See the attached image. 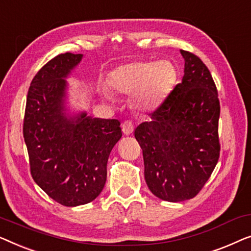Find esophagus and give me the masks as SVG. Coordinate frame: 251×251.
<instances>
[{"mask_svg": "<svg viewBox=\"0 0 251 251\" xmlns=\"http://www.w3.org/2000/svg\"><path fill=\"white\" fill-rule=\"evenodd\" d=\"M122 129H123V133H124L125 135H129V134H132L134 130V124L132 122L126 121L122 124Z\"/></svg>", "mask_w": 251, "mask_h": 251, "instance_id": "obj_1", "label": "esophagus"}]
</instances>
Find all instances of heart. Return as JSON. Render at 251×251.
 <instances>
[{
  "instance_id": "obj_1",
  "label": "heart",
  "mask_w": 251,
  "mask_h": 251,
  "mask_svg": "<svg viewBox=\"0 0 251 251\" xmlns=\"http://www.w3.org/2000/svg\"><path fill=\"white\" fill-rule=\"evenodd\" d=\"M176 80V69L172 62L136 61L118 67L109 76V85L117 94L134 95L133 105L141 111L153 110L167 97ZM105 100H112L104 91Z\"/></svg>"
}]
</instances>
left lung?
<instances>
[{
    "instance_id": "obj_1",
    "label": "left lung",
    "mask_w": 251,
    "mask_h": 251,
    "mask_svg": "<svg viewBox=\"0 0 251 251\" xmlns=\"http://www.w3.org/2000/svg\"><path fill=\"white\" fill-rule=\"evenodd\" d=\"M181 53L185 61L182 83L134 132L142 149L148 188L169 202L195 198L221 151L216 85L199 56L184 50Z\"/></svg>"
}]
</instances>
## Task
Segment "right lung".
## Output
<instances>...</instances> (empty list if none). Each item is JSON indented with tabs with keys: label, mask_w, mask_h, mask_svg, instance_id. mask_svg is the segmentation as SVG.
I'll return each instance as SVG.
<instances>
[{
	"label": "right lung",
	"mask_w": 251,
	"mask_h": 251,
	"mask_svg": "<svg viewBox=\"0 0 251 251\" xmlns=\"http://www.w3.org/2000/svg\"><path fill=\"white\" fill-rule=\"evenodd\" d=\"M82 58L66 52L38 70L28 90L23 126L31 177L66 207L89 203L100 195L109 154L122 137L117 119L85 112L68 118L63 112L65 78Z\"/></svg>",
	"instance_id": "obj_1"
}]
</instances>
